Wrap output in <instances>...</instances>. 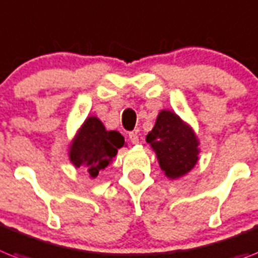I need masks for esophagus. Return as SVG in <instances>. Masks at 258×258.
I'll list each match as a JSON object with an SVG mask.
<instances>
[{
	"label": "esophagus",
	"instance_id": "1",
	"mask_svg": "<svg viewBox=\"0 0 258 258\" xmlns=\"http://www.w3.org/2000/svg\"><path fill=\"white\" fill-rule=\"evenodd\" d=\"M129 140H131L132 144H138V142H140V138H138L137 132H131V133H129Z\"/></svg>",
	"mask_w": 258,
	"mask_h": 258
}]
</instances>
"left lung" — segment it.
Instances as JSON below:
<instances>
[{"label": "left lung", "mask_w": 258, "mask_h": 258, "mask_svg": "<svg viewBox=\"0 0 258 258\" xmlns=\"http://www.w3.org/2000/svg\"><path fill=\"white\" fill-rule=\"evenodd\" d=\"M158 155L161 169L171 179L184 175L198 162V140L190 127L170 110H162L146 136Z\"/></svg>", "instance_id": "8db88e82"}]
</instances>
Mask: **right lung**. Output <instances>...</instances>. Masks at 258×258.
<instances>
[{"label":"right lung","instance_id":"add662e5","mask_svg":"<svg viewBox=\"0 0 258 258\" xmlns=\"http://www.w3.org/2000/svg\"><path fill=\"white\" fill-rule=\"evenodd\" d=\"M122 145L124 137L118 132L105 131L99 118L89 117L71 145L70 158L76 167H86L91 175L97 176Z\"/></svg>","mask_w":258,"mask_h":258}]
</instances>
